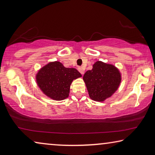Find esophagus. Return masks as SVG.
<instances>
[{"instance_id": "34e87169", "label": "esophagus", "mask_w": 155, "mask_h": 155, "mask_svg": "<svg viewBox=\"0 0 155 155\" xmlns=\"http://www.w3.org/2000/svg\"><path fill=\"white\" fill-rule=\"evenodd\" d=\"M78 72H79L82 75L83 74H84V70H83V68H81V67H78Z\"/></svg>"}]
</instances>
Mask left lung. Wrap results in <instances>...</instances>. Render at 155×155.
I'll list each match as a JSON object with an SVG mask.
<instances>
[{"label": "left lung", "mask_w": 155, "mask_h": 155, "mask_svg": "<svg viewBox=\"0 0 155 155\" xmlns=\"http://www.w3.org/2000/svg\"><path fill=\"white\" fill-rule=\"evenodd\" d=\"M90 97L97 101H104L114 94L121 81V74L115 66L97 61L91 70L83 76Z\"/></svg>", "instance_id": "8db88e82"}]
</instances>
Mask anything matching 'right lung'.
Here are the masks:
<instances>
[{"label":"right lung","mask_w":155,"mask_h":155,"mask_svg":"<svg viewBox=\"0 0 155 155\" xmlns=\"http://www.w3.org/2000/svg\"><path fill=\"white\" fill-rule=\"evenodd\" d=\"M78 77H81V74L77 70L65 68L58 61L44 66L36 77L38 87L44 94L56 101L68 97L71 83Z\"/></svg>","instance_id":"right-lung-1"}]
</instances>
